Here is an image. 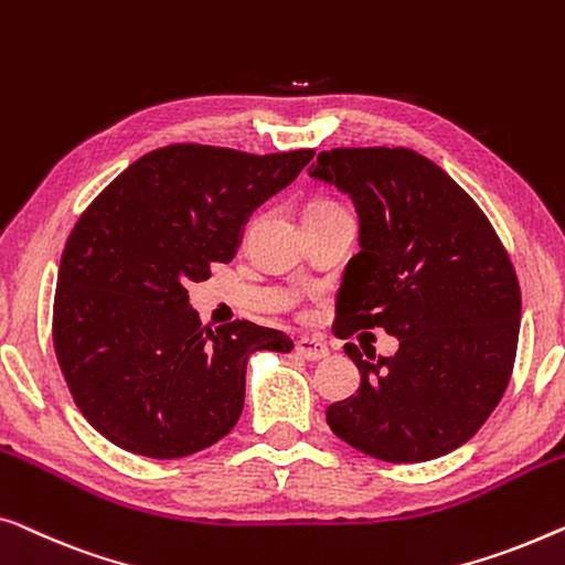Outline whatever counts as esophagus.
Instances as JSON below:
<instances>
[{"label": "esophagus", "mask_w": 565, "mask_h": 565, "mask_svg": "<svg viewBox=\"0 0 565 565\" xmlns=\"http://www.w3.org/2000/svg\"><path fill=\"white\" fill-rule=\"evenodd\" d=\"M294 351H297L301 359H307V361H322L330 355L328 343L320 338H301V340H297V345H294Z\"/></svg>", "instance_id": "1"}]
</instances>
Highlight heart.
<instances>
[{
	"label": "heart",
	"instance_id": "obj_1",
	"mask_svg": "<svg viewBox=\"0 0 565 565\" xmlns=\"http://www.w3.org/2000/svg\"><path fill=\"white\" fill-rule=\"evenodd\" d=\"M312 206H332V204H312Z\"/></svg>",
	"mask_w": 565,
	"mask_h": 565
}]
</instances>
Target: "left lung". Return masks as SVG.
<instances>
[{
  "label": "left lung",
  "instance_id": "8db88e82",
  "mask_svg": "<svg viewBox=\"0 0 565 565\" xmlns=\"http://www.w3.org/2000/svg\"><path fill=\"white\" fill-rule=\"evenodd\" d=\"M309 173L351 194L361 222L332 332L399 338L392 359L345 343L361 388L330 404V430L386 463L460 448L512 379L522 297L510 253L468 192L409 148L322 150Z\"/></svg>",
  "mask_w": 565,
  "mask_h": 565
}]
</instances>
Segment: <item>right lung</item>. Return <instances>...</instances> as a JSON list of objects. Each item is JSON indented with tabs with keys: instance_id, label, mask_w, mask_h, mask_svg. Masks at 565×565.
<instances>
[{
	"instance_id": "obj_1",
	"label": "right lung",
	"mask_w": 565,
	"mask_h": 565,
	"mask_svg": "<svg viewBox=\"0 0 565 565\" xmlns=\"http://www.w3.org/2000/svg\"><path fill=\"white\" fill-rule=\"evenodd\" d=\"M312 156L173 142L82 212L61 256L53 348L76 407L117 448L148 458L210 448L241 417L248 355L291 351L289 335L248 320L202 328L186 286L233 260L248 214Z\"/></svg>"
}]
</instances>
